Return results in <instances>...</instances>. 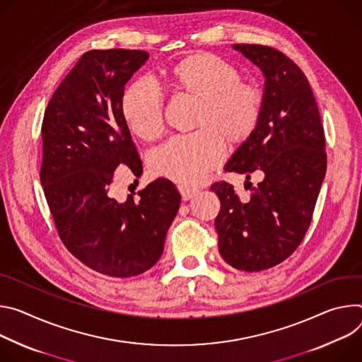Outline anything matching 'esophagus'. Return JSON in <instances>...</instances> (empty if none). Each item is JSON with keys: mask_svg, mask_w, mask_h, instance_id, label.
Returning a JSON list of instances; mask_svg holds the SVG:
<instances>
[{"mask_svg": "<svg viewBox=\"0 0 362 362\" xmlns=\"http://www.w3.org/2000/svg\"><path fill=\"white\" fill-rule=\"evenodd\" d=\"M178 191H180L184 202H188V199L195 197L197 192H198L197 188H191V187H187V185H178Z\"/></svg>", "mask_w": 362, "mask_h": 362, "instance_id": "34e87169", "label": "esophagus"}]
</instances>
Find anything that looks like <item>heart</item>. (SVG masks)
Masks as SVG:
<instances>
[{
    "label": "heart",
    "mask_w": 362,
    "mask_h": 362,
    "mask_svg": "<svg viewBox=\"0 0 362 362\" xmlns=\"http://www.w3.org/2000/svg\"><path fill=\"white\" fill-rule=\"evenodd\" d=\"M167 76L177 95L197 100L192 128L198 131L153 149L149 168L180 184H195L221 163L226 141L235 146L252 138L262 119L263 93L240 82L235 67L206 52L180 59ZM120 110L139 138L151 141L163 134L164 96L151 78H139L127 89Z\"/></svg>",
    "instance_id": "heart-1"
}]
</instances>
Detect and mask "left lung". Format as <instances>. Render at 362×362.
<instances>
[{
    "label": "left lung",
    "mask_w": 362,
    "mask_h": 362,
    "mask_svg": "<svg viewBox=\"0 0 362 362\" xmlns=\"http://www.w3.org/2000/svg\"><path fill=\"white\" fill-rule=\"evenodd\" d=\"M264 74L263 113L256 132L238 146L226 171L262 177L249 203L234 187L214 182L218 250L234 269L260 272L286 260L310 226L327 173L325 134L305 73L269 46L234 45Z\"/></svg>",
    "instance_id": "left-lung-1"
}]
</instances>
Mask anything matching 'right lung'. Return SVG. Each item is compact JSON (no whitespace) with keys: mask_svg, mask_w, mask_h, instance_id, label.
Segmentation results:
<instances>
[{"mask_svg":"<svg viewBox=\"0 0 362 362\" xmlns=\"http://www.w3.org/2000/svg\"><path fill=\"white\" fill-rule=\"evenodd\" d=\"M144 50L86 52L53 93L43 117L45 195L66 249L112 277L151 269L164 252L181 195L158 178L117 203L109 195L115 171L142 174V160L122 116L125 85L148 60Z\"/></svg>","mask_w":362,"mask_h":362,"instance_id":"1","label":"right lung"}]
</instances>
